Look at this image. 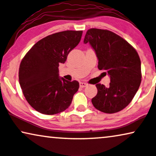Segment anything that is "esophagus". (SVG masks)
Returning <instances> with one entry per match:
<instances>
[{"mask_svg":"<svg viewBox=\"0 0 156 156\" xmlns=\"http://www.w3.org/2000/svg\"><path fill=\"white\" fill-rule=\"evenodd\" d=\"M87 83H84V82H80V87H81V88H84V87H86V86H87Z\"/></svg>","mask_w":156,"mask_h":156,"instance_id":"esophagus-1","label":"esophagus"}]
</instances>
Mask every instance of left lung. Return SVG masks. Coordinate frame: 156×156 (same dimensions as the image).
<instances>
[{
	"label": "left lung",
	"instance_id": "obj_1",
	"mask_svg": "<svg viewBox=\"0 0 156 156\" xmlns=\"http://www.w3.org/2000/svg\"><path fill=\"white\" fill-rule=\"evenodd\" d=\"M84 44L89 43L97 57L98 68L110 77L109 87L96 85L91 99L96 109L107 114L121 111L130 103L141 83V62L135 49L125 39L109 30L90 29Z\"/></svg>",
	"mask_w": 156,
	"mask_h": 156
}]
</instances>
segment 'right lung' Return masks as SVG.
<instances>
[{"label":"right lung","mask_w":156,"mask_h":156,"mask_svg":"<svg viewBox=\"0 0 156 156\" xmlns=\"http://www.w3.org/2000/svg\"><path fill=\"white\" fill-rule=\"evenodd\" d=\"M82 31H64L37 42L21 60L19 80L28 103L40 113L52 115L70 106L79 88L77 80L59 76V64L80 42Z\"/></svg>","instance_id":"right-lung-1"}]
</instances>
